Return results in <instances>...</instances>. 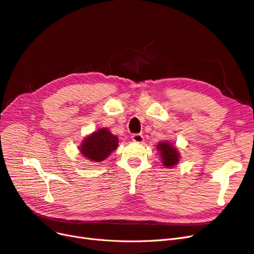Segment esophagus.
<instances>
[{
    "label": "esophagus",
    "instance_id": "1",
    "mask_svg": "<svg viewBox=\"0 0 254 254\" xmlns=\"http://www.w3.org/2000/svg\"><path fill=\"white\" fill-rule=\"evenodd\" d=\"M131 139H132V141L135 143H142L144 141V136L141 133H135L131 136Z\"/></svg>",
    "mask_w": 254,
    "mask_h": 254
}]
</instances>
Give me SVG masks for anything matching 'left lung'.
Here are the masks:
<instances>
[{
    "instance_id": "obj_1",
    "label": "left lung",
    "mask_w": 254,
    "mask_h": 254,
    "mask_svg": "<svg viewBox=\"0 0 254 254\" xmlns=\"http://www.w3.org/2000/svg\"><path fill=\"white\" fill-rule=\"evenodd\" d=\"M157 150L160 151L162 156V163L167 168L173 167L179 162V152L176 147H173L168 142H162L157 145Z\"/></svg>"
}]
</instances>
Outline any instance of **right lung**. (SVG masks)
Instances as JSON below:
<instances>
[{
	"label": "right lung",
	"instance_id": "right-lung-1",
	"mask_svg": "<svg viewBox=\"0 0 254 254\" xmlns=\"http://www.w3.org/2000/svg\"><path fill=\"white\" fill-rule=\"evenodd\" d=\"M119 139L107 128H102L97 132L87 136L81 146V153L92 162H102L117 149Z\"/></svg>",
	"mask_w": 254,
	"mask_h": 254
}]
</instances>
